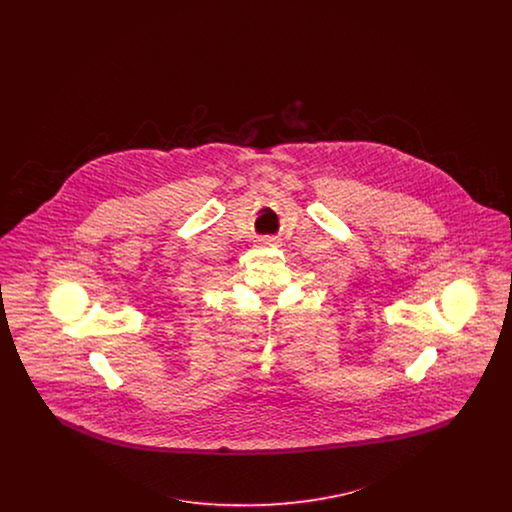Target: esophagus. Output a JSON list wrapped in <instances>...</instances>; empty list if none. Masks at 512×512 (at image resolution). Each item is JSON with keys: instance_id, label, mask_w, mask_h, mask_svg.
Wrapping results in <instances>:
<instances>
[{"instance_id": "1", "label": "esophagus", "mask_w": 512, "mask_h": 512, "mask_svg": "<svg viewBox=\"0 0 512 512\" xmlns=\"http://www.w3.org/2000/svg\"><path fill=\"white\" fill-rule=\"evenodd\" d=\"M278 244H280V238H276V236H267L261 240V245H265V247H276Z\"/></svg>"}]
</instances>
